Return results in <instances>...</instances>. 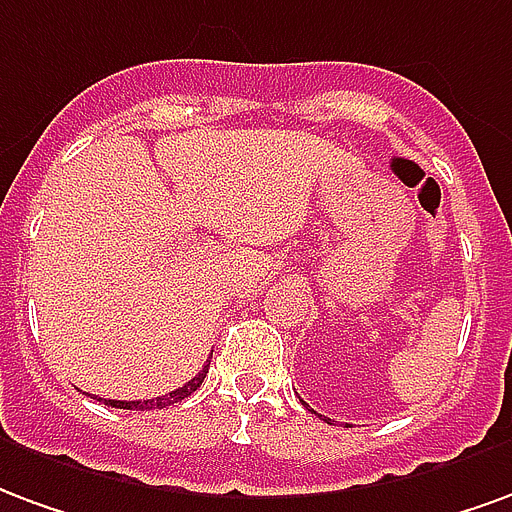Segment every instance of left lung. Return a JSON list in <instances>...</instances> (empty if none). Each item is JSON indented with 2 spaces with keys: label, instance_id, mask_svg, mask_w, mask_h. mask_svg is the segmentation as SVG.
<instances>
[{
  "label": "left lung",
  "instance_id": "left-lung-1",
  "mask_svg": "<svg viewBox=\"0 0 512 512\" xmlns=\"http://www.w3.org/2000/svg\"><path fill=\"white\" fill-rule=\"evenodd\" d=\"M302 404H305V401H302ZM305 406H308V404H305ZM308 412H313V409H308ZM313 414H316V412H313Z\"/></svg>",
  "mask_w": 512,
  "mask_h": 512
}]
</instances>
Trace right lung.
Listing matches in <instances>:
<instances>
[{"instance_id": "1", "label": "right lung", "mask_w": 512, "mask_h": 512, "mask_svg": "<svg viewBox=\"0 0 512 512\" xmlns=\"http://www.w3.org/2000/svg\"><path fill=\"white\" fill-rule=\"evenodd\" d=\"M207 371H210V360H207V365H204L188 384H182L179 390H171V393L160 395V398H149V401H106V398H100V401H106V404L114 406V409H136V412H144V409H166V406H174L177 401H182V398H188L190 393H196L201 387V382H204Z\"/></svg>"}]
</instances>
